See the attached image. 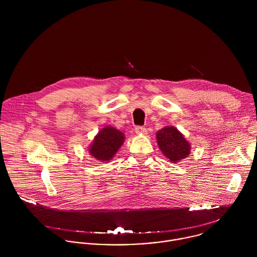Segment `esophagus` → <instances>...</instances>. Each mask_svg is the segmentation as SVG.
<instances>
[{
  "label": "esophagus",
  "instance_id": "esophagus-1",
  "mask_svg": "<svg viewBox=\"0 0 257 257\" xmlns=\"http://www.w3.org/2000/svg\"><path fill=\"white\" fill-rule=\"evenodd\" d=\"M135 131H136V133H137L138 135H145V134H147V128H146L145 126H142V125L136 126Z\"/></svg>",
  "mask_w": 257,
  "mask_h": 257
}]
</instances>
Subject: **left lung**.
I'll list each match as a JSON object with an SVG mask.
<instances>
[{
    "mask_svg": "<svg viewBox=\"0 0 257 257\" xmlns=\"http://www.w3.org/2000/svg\"><path fill=\"white\" fill-rule=\"evenodd\" d=\"M158 147L163 154L176 163L190 153V145L174 126H166L156 134Z\"/></svg>",
    "mask_w": 257,
    "mask_h": 257,
    "instance_id": "1",
    "label": "left lung"
}]
</instances>
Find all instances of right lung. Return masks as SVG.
<instances>
[{"instance_id":"1","label":"right lung","mask_w":257,"mask_h":257,"mask_svg":"<svg viewBox=\"0 0 257 257\" xmlns=\"http://www.w3.org/2000/svg\"><path fill=\"white\" fill-rule=\"evenodd\" d=\"M124 136L114 127L107 126L99 132L90 147V153L100 161H108L122 145Z\"/></svg>"}]
</instances>
